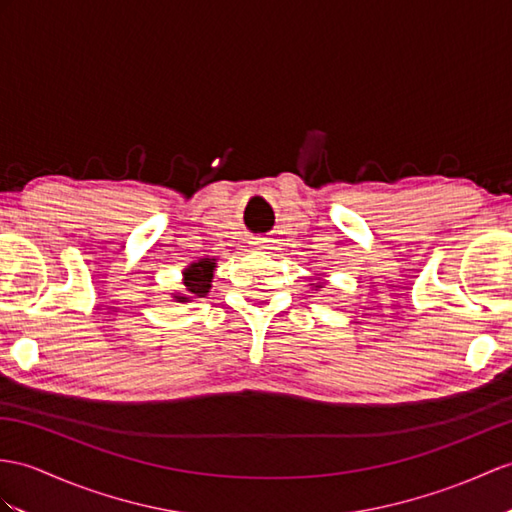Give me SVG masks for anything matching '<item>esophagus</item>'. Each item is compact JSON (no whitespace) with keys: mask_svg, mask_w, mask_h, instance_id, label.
<instances>
[{"mask_svg":"<svg viewBox=\"0 0 512 512\" xmlns=\"http://www.w3.org/2000/svg\"><path fill=\"white\" fill-rule=\"evenodd\" d=\"M269 239H263V236H254L252 241H249V245H252L254 249H269Z\"/></svg>","mask_w":512,"mask_h":512,"instance_id":"34e87169","label":"esophagus"}]
</instances>
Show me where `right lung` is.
<instances>
[{
	"label": "right lung",
	"instance_id": "obj_1",
	"mask_svg": "<svg viewBox=\"0 0 512 512\" xmlns=\"http://www.w3.org/2000/svg\"><path fill=\"white\" fill-rule=\"evenodd\" d=\"M213 269H215V258H202L199 263H193L189 269L184 271V286L186 291L195 297H204L210 289V280H213ZM180 302H186L189 297H178Z\"/></svg>",
	"mask_w": 512,
	"mask_h": 512
}]
</instances>
